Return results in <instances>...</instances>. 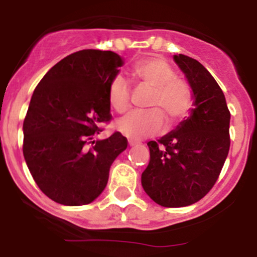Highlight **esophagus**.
Segmentation results:
<instances>
[{"mask_svg": "<svg viewBox=\"0 0 257 257\" xmlns=\"http://www.w3.org/2000/svg\"><path fill=\"white\" fill-rule=\"evenodd\" d=\"M128 145L131 146V147H136V146H140V143H138V142H134V141H129Z\"/></svg>", "mask_w": 257, "mask_h": 257, "instance_id": "esophagus-1", "label": "esophagus"}]
</instances>
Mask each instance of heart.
Wrapping results in <instances>:
<instances>
[{
	"mask_svg": "<svg viewBox=\"0 0 257 257\" xmlns=\"http://www.w3.org/2000/svg\"><path fill=\"white\" fill-rule=\"evenodd\" d=\"M132 77L137 85L152 90L146 112L132 111L117 121V131L133 141H140L160 133L165 128V118L176 124L190 112L194 102L191 87L184 80L176 78L172 67L162 58H146L133 66ZM131 87L123 76L117 74L107 87V101L116 112H124L129 106Z\"/></svg>",
	"mask_w": 257,
	"mask_h": 257,
	"instance_id": "b5f03b06",
	"label": "heart"
}]
</instances>
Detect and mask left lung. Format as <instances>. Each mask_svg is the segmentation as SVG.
Wrapping results in <instances>:
<instances>
[{
    "instance_id": "obj_1",
    "label": "left lung",
    "mask_w": 257,
    "mask_h": 257,
    "mask_svg": "<svg viewBox=\"0 0 257 257\" xmlns=\"http://www.w3.org/2000/svg\"><path fill=\"white\" fill-rule=\"evenodd\" d=\"M194 95L185 120L158 142L151 141L150 164L142 174L146 194L166 208L188 207L213 188L229 151L231 114L217 81L196 59L174 56Z\"/></svg>"
}]
</instances>
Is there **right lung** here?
Listing matches in <instances>:
<instances>
[{
	"instance_id": "1",
	"label": "right lung",
	"mask_w": 257,
	"mask_h": 257,
	"mask_svg": "<svg viewBox=\"0 0 257 257\" xmlns=\"http://www.w3.org/2000/svg\"><path fill=\"white\" fill-rule=\"evenodd\" d=\"M123 64L110 50L72 53L47 72L31 96L23 125L24 157L40 190L59 204L92 203L128 146L119 132L93 140L100 123L111 117L107 87Z\"/></svg>"
}]
</instances>
